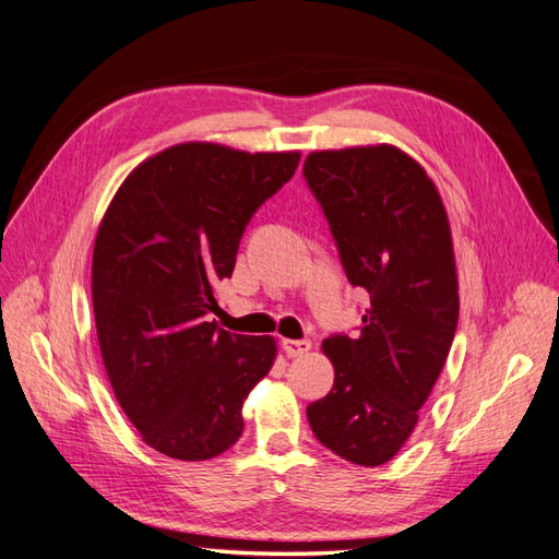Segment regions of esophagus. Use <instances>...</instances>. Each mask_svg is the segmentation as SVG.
<instances>
[{
    "instance_id": "34e87169",
    "label": "esophagus",
    "mask_w": 559,
    "mask_h": 559,
    "mask_svg": "<svg viewBox=\"0 0 559 559\" xmlns=\"http://www.w3.org/2000/svg\"><path fill=\"white\" fill-rule=\"evenodd\" d=\"M283 350L287 353V357H301L311 350V341L309 338H285L283 341Z\"/></svg>"
}]
</instances>
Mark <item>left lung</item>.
<instances>
[{
	"mask_svg": "<svg viewBox=\"0 0 559 559\" xmlns=\"http://www.w3.org/2000/svg\"><path fill=\"white\" fill-rule=\"evenodd\" d=\"M304 178L350 285L369 295L357 336L322 341L334 385L306 416L332 453L378 466L411 437L457 330L448 215L418 162L385 143L311 153Z\"/></svg>",
	"mask_w": 559,
	"mask_h": 559,
	"instance_id": "1",
	"label": "left lung"
}]
</instances>
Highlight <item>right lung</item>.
Returning a JSON list of instances; mask_svg holds the SVG:
<instances>
[{"mask_svg":"<svg viewBox=\"0 0 559 559\" xmlns=\"http://www.w3.org/2000/svg\"><path fill=\"white\" fill-rule=\"evenodd\" d=\"M297 165L299 153L190 141L141 162L106 209L93 253L99 350L124 416L162 455L211 460L241 437L243 400L276 344L209 313L246 225Z\"/></svg>","mask_w":559,"mask_h":559,"instance_id":"obj_1","label":"right lung"}]
</instances>
